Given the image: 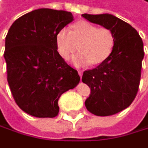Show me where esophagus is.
<instances>
[{
	"label": "esophagus",
	"mask_w": 148,
	"mask_h": 148,
	"mask_svg": "<svg viewBox=\"0 0 148 148\" xmlns=\"http://www.w3.org/2000/svg\"><path fill=\"white\" fill-rule=\"evenodd\" d=\"M78 73H79V75H80V77L82 78V76H83V71H78Z\"/></svg>",
	"instance_id": "1"
}]
</instances>
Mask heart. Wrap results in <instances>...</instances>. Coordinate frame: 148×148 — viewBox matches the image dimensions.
Here are the masks:
<instances>
[{"label":"heart","mask_w":148,"mask_h":148,"mask_svg":"<svg viewBox=\"0 0 148 148\" xmlns=\"http://www.w3.org/2000/svg\"><path fill=\"white\" fill-rule=\"evenodd\" d=\"M114 44V36L112 31L106 27L87 23L79 22L73 30L61 29L56 34V45L60 55L68 59L76 50L80 53L73 59L76 65L100 64L111 54Z\"/></svg>","instance_id":"obj_1"}]
</instances>
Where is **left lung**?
<instances>
[{
    "label": "left lung",
    "instance_id": "8db88e82",
    "mask_svg": "<svg viewBox=\"0 0 148 148\" xmlns=\"http://www.w3.org/2000/svg\"><path fill=\"white\" fill-rule=\"evenodd\" d=\"M90 23L112 31L114 44L106 61L84 71L82 81L91 89L85 107L95 116H107L121 112L134 101L139 87L144 44L130 24L112 14H82Z\"/></svg>",
    "mask_w": 148,
    "mask_h": 148
}]
</instances>
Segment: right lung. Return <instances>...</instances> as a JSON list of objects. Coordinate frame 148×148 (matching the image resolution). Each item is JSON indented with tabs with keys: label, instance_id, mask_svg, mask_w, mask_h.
Wrapping results in <instances>:
<instances>
[{
	"label": "right lung",
	"instance_id": "add662e5",
	"mask_svg": "<svg viewBox=\"0 0 148 148\" xmlns=\"http://www.w3.org/2000/svg\"><path fill=\"white\" fill-rule=\"evenodd\" d=\"M72 21L70 12L42 8L17 19L8 31L7 81L18 106L32 116H56L62 94L80 81L56 45L57 32Z\"/></svg>",
	"mask_w": 148,
	"mask_h": 148
}]
</instances>
